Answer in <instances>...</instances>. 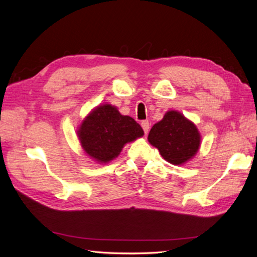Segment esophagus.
I'll list each match as a JSON object with an SVG mask.
<instances>
[{
    "label": "esophagus",
    "mask_w": 257,
    "mask_h": 257,
    "mask_svg": "<svg viewBox=\"0 0 257 257\" xmlns=\"http://www.w3.org/2000/svg\"><path fill=\"white\" fill-rule=\"evenodd\" d=\"M141 125H142V127H143V130H144V133L147 134L148 133V130H150V123H148V121H143V122L141 123Z\"/></svg>",
    "instance_id": "esophagus-1"
}]
</instances>
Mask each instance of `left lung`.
Segmentation results:
<instances>
[{
  "label": "left lung",
  "instance_id": "8db88e82",
  "mask_svg": "<svg viewBox=\"0 0 257 257\" xmlns=\"http://www.w3.org/2000/svg\"><path fill=\"white\" fill-rule=\"evenodd\" d=\"M168 163L181 166L189 162L201 145V135L196 124L184 114L170 110L153 125L147 138Z\"/></svg>",
  "mask_w": 257,
  "mask_h": 257
}]
</instances>
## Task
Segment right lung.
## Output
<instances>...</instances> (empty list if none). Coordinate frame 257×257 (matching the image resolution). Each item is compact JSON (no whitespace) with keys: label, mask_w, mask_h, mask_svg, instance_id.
Masks as SVG:
<instances>
[{"label":"right lung","mask_w":257,"mask_h":257,"mask_svg":"<svg viewBox=\"0 0 257 257\" xmlns=\"http://www.w3.org/2000/svg\"><path fill=\"white\" fill-rule=\"evenodd\" d=\"M83 152L99 164L116 158L122 148L144 135V131L133 117L122 115L117 107L100 104L91 111L77 131Z\"/></svg>","instance_id":"obj_1"}]
</instances>
